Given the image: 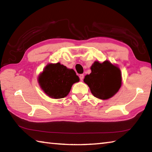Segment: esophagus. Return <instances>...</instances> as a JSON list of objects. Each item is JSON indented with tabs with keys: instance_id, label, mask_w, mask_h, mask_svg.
Instances as JSON below:
<instances>
[{
	"instance_id": "obj_1",
	"label": "esophagus",
	"mask_w": 152,
	"mask_h": 152,
	"mask_svg": "<svg viewBox=\"0 0 152 152\" xmlns=\"http://www.w3.org/2000/svg\"><path fill=\"white\" fill-rule=\"evenodd\" d=\"M79 78H80V80H83V79H84V74H80Z\"/></svg>"
}]
</instances>
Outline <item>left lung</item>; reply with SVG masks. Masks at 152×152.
Returning <instances> with one entry per match:
<instances>
[{"label": "left lung", "mask_w": 152, "mask_h": 152, "mask_svg": "<svg viewBox=\"0 0 152 152\" xmlns=\"http://www.w3.org/2000/svg\"><path fill=\"white\" fill-rule=\"evenodd\" d=\"M91 73L85 76L84 82L92 94L98 99L106 100L114 96L121 86V73L117 66L109 61H96L91 66Z\"/></svg>", "instance_id": "obj_1"}]
</instances>
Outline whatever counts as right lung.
<instances>
[{"instance_id":"add662e5","label":"right lung","mask_w":152,"mask_h":152,"mask_svg":"<svg viewBox=\"0 0 152 152\" xmlns=\"http://www.w3.org/2000/svg\"><path fill=\"white\" fill-rule=\"evenodd\" d=\"M79 80L75 71L60 63L48 64L38 77L41 88L48 96L56 99L66 96Z\"/></svg>"}]
</instances>
